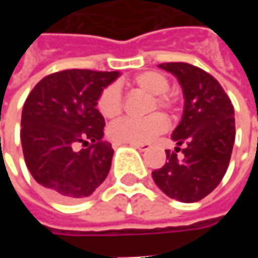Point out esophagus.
<instances>
[{
	"label": "esophagus",
	"instance_id": "1",
	"mask_svg": "<svg viewBox=\"0 0 258 258\" xmlns=\"http://www.w3.org/2000/svg\"><path fill=\"white\" fill-rule=\"evenodd\" d=\"M131 146H134L135 149H138L141 152H145L151 148V144H131Z\"/></svg>",
	"mask_w": 258,
	"mask_h": 258
}]
</instances>
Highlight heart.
<instances>
[{"label": "heart", "instance_id": "1", "mask_svg": "<svg viewBox=\"0 0 258 258\" xmlns=\"http://www.w3.org/2000/svg\"><path fill=\"white\" fill-rule=\"evenodd\" d=\"M128 85L135 90L151 94L152 99L148 105V112H155L156 109L167 113L177 110V101L167 92L170 83L164 74L155 70L141 72L130 79ZM123 95L116 84L102 88L96 98V109L107 120L117 118L123 112ZM166 127V118L160 113H153L144 118H121L109 127L107 134L110 140L118 144H145L153 140L156 135L162 134Z\"/></svg>", "mask_w": 258, "mask_h": 258}]
</instances>
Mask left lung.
Listing matches in <instances>:
<instances>
[{
    "instance_id": "obj_1",
    "label": "left lung",
    "mask_w": 258,
    "mask_h": 258,
    "mask_svg": "<svg viewBox=\"0 0 258 258\" xmlns=\"http://www.w3.org/2000/svg\"><path fill=\"white\" fill-rule=\"evenodd\" d=\"M159 68L177 76L184 90L182 120L174 130L175 152L152 173L155 184L171 199L199 202L216 189L227 173L235 142V117L229 96L203 69L184 62ZM183 153L178 157V152Z\"/></svg>"
}]
</instances>
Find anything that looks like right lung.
Segmentation results:
<instances>
[{
    "instance_id": "right-lung-1",
    "label": "right lung",
    "mask_w": 258,
    "mask_h": 258,
    "mask_svg": "<svg viewBox=\"0 0 258 258\" xmlns=\"http://www.w3.org/2000/svg\"><path fill=\"white\" fill-rule=\"evenodd\" d=\"M117 77V72L68 69L45 76L27 96L20 123L26 166L55 199L87 198L107 177L113 148L102 141L105 118L96 98Z\"/></svg>"
}]
</instances>
